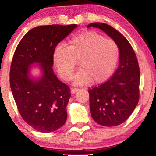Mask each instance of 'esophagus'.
<instances>
[{
    "label": "esophagus",
    "mask_w": 156,
    "mask_h": 156,
    "mask_svg": "<svg viewBox=\"0 0 156 156\" xmlns=\"http://www.w3.org/2000/svg\"><path fill=\"white\" fill-rule=\"evenodd\" d=\"M79 90H80V89L78 88H72L71 89V94H75L76 91H78Z\"/></svg>",
    "instance_id": "obj_1"
}]
</instances>
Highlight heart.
I'll return each instance as SVG.
<instances>
[{
    "label": "heart",
    "mask_w": 156,
    "mask_h": 156,
    "mask_svg": "<svg viewBox=\"0 0 156 156\" xmlns=\"http://www.w3.org/2000/svg\"><path fill=\"white\" fill-rule=\"evenodd\" d=\"M53 62L63 80L73 76L80 60L81 68L74 77L75 85L88 84L92 81L101 84L114 74L119 59V48L114 40L94 31H86L72 37L69 45L58 44L52 55Z\"/></svg>",
    "instance_id": "obj_1"
}]
</instances>
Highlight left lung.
I'll return each mask as SVG.
<instances>
[{
  "mask_svg": "<svg viewBox=\"0 0 156 156\" xmlns=\"http://www.w3.org/2000/svg\"><path fill=\"white\" fill-rule=\"evenodd\" d=\"M104 31L118 44L119 65L108 81L89 90L91 116L104 126H116L126 121L139 99L140 70L131 44L121 33L110 25L92 23L87 27Z\"/></svg>",
  "mask_w": 156,
  "mask_h": 156,
  "instance_id": "1",
  "label": "left lung"
}]
</instances>
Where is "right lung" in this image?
Returning a JSON list of instances; mask_svg holds the SVG:
<instances>
[{
	"label": "right lung",
	"instance_id": "right-lung-1",
	"mask_svg": "<svg viewBox=\"0 0 156 156\" xmlns=\"http://www.w3.org/2000/svg\"><path fill=\"white\" fill-rule=\"evenodd\" d=\"M76 27L73 24L34 27L15 51L10 71V89L23 120L37 131H57L67 120L69 87L54 74L52 55L58 43ZM33 64L41 71L37 78L31 75Z\"/></svg>",
	"mask_w": 156,
	"mask_h": 156
}]
</instances>
